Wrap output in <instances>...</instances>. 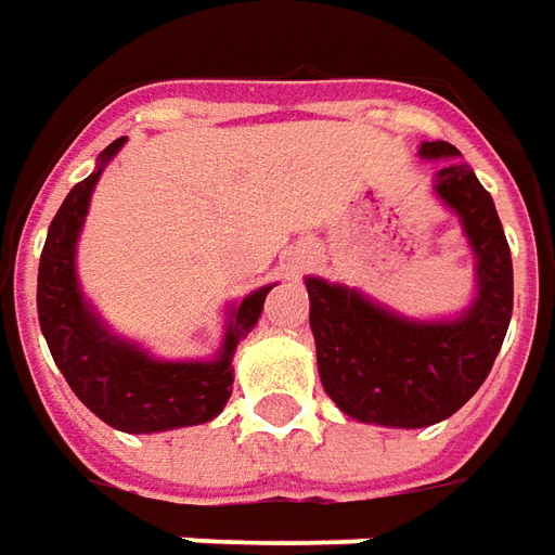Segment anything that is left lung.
Returning <instances> with one entry per match:
<instances>
[{
	"label": "left lung",
	"instance_id": "obj_1",
	"mask_svg": "<svg viewBox=\"0 0 555 555\" xmlns=\"http://www.w3.org/2000/svg\"><path fill=\"white\" fill-rule=\"evenodd\" d=\"M426 159H450L435 193L462 217L477 254V299L453 323H411L353 289L308 278L317 365L344 414L420 429L456 414L487 380L514 311V266L492 196L456 163L447 141H423Z\"/></svg>",
	"mask_w": 555,
	"mask_h": 555
}]
</instances>
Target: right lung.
Returning a JSON list of instances; mask_svg holds the SVG:
<instances>
[{"label":"right lung","instance_id":"1","mask_svg":"<svg viewBox=\"0 0 555 555\" xmlns=\"http://www.w3.org/2000/svg\"><path fill=\"white\" fill-rule=\"evenodd\" d=\"M108 144L90 178L72 186L53 217L38 262V323L53 362L99 420L120 431H166L208 423L232 396V353L254 328L271 286L250 293L232 311L223 353L214 362H156L132 344L111 338L80 299L75 241L102 166L124 147Z\"/></svg>","mask_w":555,"mask_h":555}]
</instances>
